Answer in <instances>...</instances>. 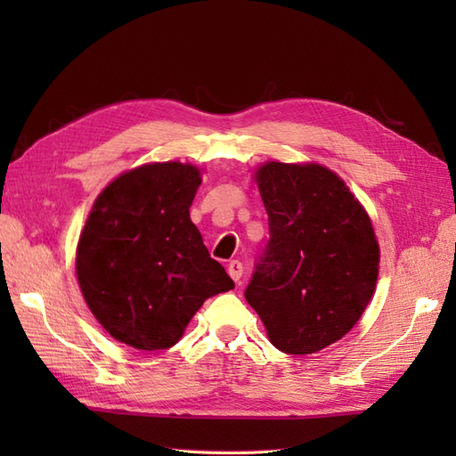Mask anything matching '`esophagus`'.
<instances>
[{"label":"esophagus","mask_w":456,"mask_h":456,"mask_svg":"<svg viewBox=\"0 0 456 456\" xmlns=\"http://www.w3.org/2000/svg\"><path fill=\"white\" fill-rule=\"evenodd\" d=\"M227 273L235 280V282H240V276H243V263H239V260H231L227 265Z\"/></svg>","instance_id":"esophagus-1"}]
</instances>
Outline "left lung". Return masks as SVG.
Listing matches in <instances>:
<instances>
[{
  "mask_svg": "<svg viewBox=\"0 0 456 456\" xmlns=\"http://www.w3.org/2000/svg\"><path fill=\"white\" fill-rule=\"evenodd\" d=\"M256 183L270 239L245 297L278 351L317 353L351 331L374 294L380 248L370 217L319 164L268 162Z\"/></svg>",
  "mask_w": 456,
  "mask_h": 456,
  "instance_id": "8db88e82",
  "label": "left lung"
}]
</instances>
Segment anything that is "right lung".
<instances>
[{
  "label": "right lung",
  "mask_w": 456,
  "mask_h": 456,
  "mask_svg": "<svg viewBox=\"0 0 456 456\" xmlns=\"http://www.w3.org/2000/svg\"><path fill=\"white\" fill-rule=\"evenodd\" d=\"M200 183L190 164H144L113 180L86 221L76 253L84 299L133 348L176 345L208 297L235 288L190 219Z\"/></svg>",
  "instance_id": "add662e5"
}]
</instances>
